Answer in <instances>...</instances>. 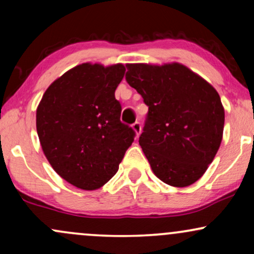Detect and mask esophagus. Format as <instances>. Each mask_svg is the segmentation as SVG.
I'll return each instance as SVG.
<instances>
[{"label": "esophagus", "mask_w": 254, "mask_h": 254, "mask_svg": "<svg viewBox=\"0 0 254 254\" xmlns=\"http://www.w3.org/2000/svg\"><path fill=\"white\" fill-rule=\"evenodd\" d=\"M132 130L135 131L136 136L138 137V135H139V133H141V131H142L141 123H139V122H136V123H133V124H132Z\"/></svg>", "instance_id": "esophagus-1"}]
</instances>
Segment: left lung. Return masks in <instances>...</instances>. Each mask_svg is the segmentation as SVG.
<instances>
[{
    "mask_svg": "<svg viewBox=\"0 0 254 254\" xmlns=\"http://www.w3.org/2000/svg\"><path fill=\"white\" fill-rule=\"evenodd\" d=\"M127 68V83L148 106L138 142L154 174L174 188L196 183L222 141L224 109L216 89L180 63Z\"/></svg>",
    "mask_w": 254,
    "mask_h": 254,
    "instance_id": "1",
    "label": "left lung"
}]
</instances>
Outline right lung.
Returning <instances> with one entry per match:
<instances>
[{"mask_svg": "<svg viewBox=\"0 0 254 254\" xmlns=\"http://www.w3.org/2000/svg\"><path fill=\"white\" fill-rule=\"evenodd\" d=\"M123 64L82 63L64 72L37 107V132L56 173L82 190H97L117 173L135 131L121 122L116 88Z\"/></svg>", "mask_w": 254, "mask_h": 254, "instance_id": "add662e5", "label": "right lung"}]
</instances>
